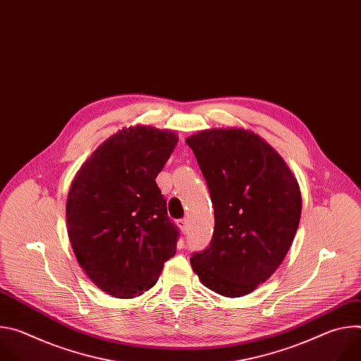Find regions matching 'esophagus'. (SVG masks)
I'll return each instance as SVG.
<instances>
[{"label":"esophagus","instance_id":"esophagus-1","mask_svg":"<svg viewBox=\"0 0 361 361\" xmlns=\"http://www.w3.org/2000/svg\"><path fill=\"white\" fill-rule=\"evenodd\" d=\"M177 226L180 227V230H181L183 233H185V231H187V227H188V221H187L185 219H181V220L177 221Z\"/></svg>","mask_w":361,"mask_h":361}]
</instances>
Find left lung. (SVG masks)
<instances>
[{
    "mask_svg": "<svg viewBox=\"0 0 361 361\" xmlns=\"http://www.w3.org/2000/svg\"><path fill=\"white\" fill-rule=\"evenodd\" d=\"M214 207L210 245L190 259L200 281L224 297H241L283 263L294 240L301 192L280 154L244 128H212L185 140Z\"/></svg>",
    "mask_w": 361,
    "mask_h": 361,
    "instance_id": "left-lung-1",
    "label": "left lung"
}]
</instances>
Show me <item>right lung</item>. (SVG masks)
Instances as JSON below:
<instances>
[{
    "label": "right lung",
    "instance_id": "right-lung-1",
    "mask_svg": "<svg viewBox=\"0 0 361 361\" xmlns=\"http://www.w3.org/2000/svg\"><path fill=\"white\" fill-rule=\"evenodd\" d=\"M178 137L149 126L123 128L77 171L67 197V228L78 264L117 298L157 283L177 250L178 230L156 178Z\"/></svg>",
    "mask_w": 361,
    "mask_h": 361
}]
</instances>
